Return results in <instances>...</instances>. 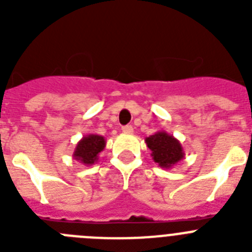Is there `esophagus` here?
I'll use <instances>...</instances> for the list:
<instances>
[{
	"mask_svg": "<svg viewBox=\"0 0 252 252\" xmlns=\"http://www.w3.org/2000/svg\"><path fill=\"white\" fill-rule=\"evenodd\" d=\"M122 132L132 133L133 132V127L131 126V125H126V126H122Z\"/></svg>",
	"mask_w": 252,
	"mask_h": 252,
	"instance_id": "obj_1",
	"label": "esophagus"
}]
</instances>
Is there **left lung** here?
Returning <instances> with one entry per match:
<instances>
[{"instance_id":"obj_1","label":"left lung","mask_w":252,"mask_h":252,"mask_svg":"<svg viewBox=\"0 0 252 252\" xmlns=\"http://www.w3.org/2000/svg\"><path fill=\"white\" fill-rule=\"evenodd\" d=\"M146 145L151 150V157L158 165L164 169H170L184 159V150L179 140L166 131H158L145 139Z\"/></svg>"}]
</instances>
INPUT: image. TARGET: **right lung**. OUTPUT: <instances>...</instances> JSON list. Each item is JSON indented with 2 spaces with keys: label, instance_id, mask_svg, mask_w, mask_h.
<instances>
[{
  "label": "right lung",
  "instance_id": "1",
  "mask_svg": "<svg viewBox=\"0 0 252 252\" xmlns=\"http://www.w3.org/2000/svg\"><path fill=\"white\" fill-rule=\"evenodd\" d=\"M106 148V139L101 135L90 133L82 137L78 141L73 153V159L79 161L83 165H93L98 161V155Z\"/></svg>",
  "mask_w": 252,
  "mask_h": 252
}]
</instances>
